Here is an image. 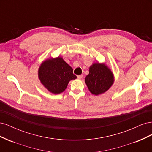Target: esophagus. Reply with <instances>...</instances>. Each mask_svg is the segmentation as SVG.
I'll return each instance as SVG.
<instances>
[{
	"mask_svg": "<svg viewBox=\"0 0 152 152\" xmlns=\"http://www.w3.org/2000/svg\"><path fill=\"white\" fill-rule=\"evenodd\" d=\"M82 77H83V75H78V76H77V78H78V79H82Z\"/></svg>",
	"mask_w": 152,
	"mask_h": 152,
	"instance_id": "obj_1",
	"label": "esophagus"
}]
</instances>
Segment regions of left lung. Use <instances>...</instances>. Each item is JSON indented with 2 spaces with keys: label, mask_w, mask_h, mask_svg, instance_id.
<instances>
[{
  "label": "left lung",
  "mask_w": 152,
  "mask_h": 152,
  "mask_svg": "<svg viewBox=\"0 0 152 152\" xmlns=\"http://www.w3.org/2000/svg\"><path fill=\"white\" fill-rule=\"evenodd\" d=\"M114 75L105 63H93L85 82L91 94L98 96L107 91L114 83Z\"/></svg>",
  "instance_id": "left-lung-1"
}]
</instances>
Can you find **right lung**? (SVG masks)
Returning a JSON list of instances; mask_svg holds the SVG:
<instances>
[{
    "instance_id": "add662e5",
    "label": "right lung",
    "mask_w": 152,
    "mask_h": 152,
    "mask_svg": "<svg viewBox=\"0 0 152 152\" xmlns=\"http://www.w3.org/2000/svg\"><path fill=\"white\" fill-rule=\"evenodd\" d=\"M38 77L41 84L54 94L63 93L69 82L77 79L72 68L60 56L48 58L41 63Z\"/></svg>"
}]
</instances>
